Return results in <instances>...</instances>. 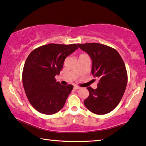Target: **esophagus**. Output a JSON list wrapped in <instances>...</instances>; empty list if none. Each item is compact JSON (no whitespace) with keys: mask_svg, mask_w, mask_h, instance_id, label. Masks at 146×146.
Wrapping results in <instances>:
<instances>
[{"mask_svg":"<svg viewBox=\"0 0 146 146\" xmlns=\"http://www.w3.org/2000/svg\"><path fill=\"white\" fill-rule=\"evenodd\" d=\"M80 88V87L78 86H74V89L75 90H78Z\"/></svg>","mask_w":146,"mask_h":146,"instance_id":"34e87169","label":"esophagus"}]
</instances>
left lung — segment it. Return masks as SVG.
I'll return each instance as SVG.
<instances>
[{"mask_svg":"<svg viewBox=\"0 0 146 146\" xmlns=\"http://www.w3.org/2000/svg\"><path fill=\"white\" fill-rule=\"evenodd\" d=\"M78 45L92 58V73L99 80L96 89L87 88L89 96L84 105L94 114L109 113L119 103L126 89L127 73L123 59L116 50L103 44Z\"/></svg>","mask_w":146,"mask_h":146,"instance_id":"8db88e82","label":"left lung"}]
</instances>
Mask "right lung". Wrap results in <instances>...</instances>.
Instances as JSON below:
<instances>
[{
    "label": "right lung",
    "mask_w": 146,
    "mask_h": 146,
    "mask_svg": "<svg viewBox=\"0 0 146 146\" xmlns=\"http://www.w3.org/2000/svg\"><path fill=\"white\" fill-rule=\"evenodd\" d=\"M78 48L77 44L50 43L32 50L25 61L22 78L31 105L44 114H53L65 105L73 86L56 82L66 58Z\"/></svg>",
    "instance_id": "right-lung-1"
}]
</instances>
